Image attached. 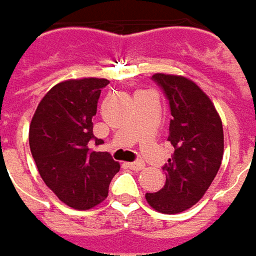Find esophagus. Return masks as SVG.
<instances>
[{"label": "esophagus", "mask_w": 256, "mask_h": 256, "mask_svg": "<svg viewBox=\"0 0 256 256\" xmlns=\"http://www.w3.org/2000/svg\"><path fill=\"white\" fill-rule=\"evenodd\" d=\"M128 168H132V170H134V172H140V170H143L144 168V163L143 162H133V163H126Z\"/></svg>", "instance_id": "esophagus-1"}]
</instances>
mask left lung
Wrapping results in <instances>:
<instances>
[{"mask_svg":"<svg viewBox=\"0 0 256 256\" xmlns=\"http://www.w3.org/2000/svg\"><path fill=\"white\" fill-rule=\"evenodd\" d=\"M153 80L166 94L172 120L168 142L174 153L164 164L166 184L146 200L156 211L178 214L206 194L222 162L224 132L214 103L184 76L156 74Z\"/></svg>","mask_w":256,"mask_h":256,"instance_id":"1","label":"left lung"}]
</instances>
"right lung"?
<instances>
[{"label": "right lung", "instance_id": "right-lung-1", "mask_svg": "<svg viewBox=\"0 0 256 256\" xmlns=\"http://www.w3.org/2000/svg\"><path fill=\"white\" fill-rule=\"evenodd\" d=\"M108 79H69L55 84L40 102L30 124V147L40 177L62 202L89 210L108 197L120 164L93 136V116Z\"/></svg>", "mask_w": 256, "mask_h": 256}]
</instances>
